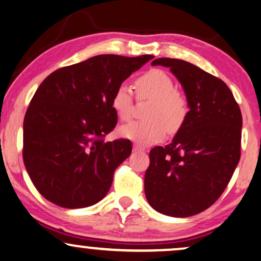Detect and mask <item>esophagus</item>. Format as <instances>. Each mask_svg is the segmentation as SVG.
Segmentation results:
<instances>
[{
  "label": "esophagus",
  "mask_w": 261,
  "mask_h": 261,
  "mask_svg": "<svg viewBox=\"0 0 261 261\" xmlns=\"http://www.w3.org/2000/svg\"><path fill=\"white\" fill-rule=\"evenodd\" d=\"M133 151H134V152H142V151H145V148L141 147V146L134 145V146H133Z\"/></svg>",
  "instance_id": "1"
}]
</instances>
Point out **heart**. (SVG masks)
I'll use <instances>...</instances> for the list:
<instances>
[{
  "label": "heart",
  "instance_id": "heart-1",
  "mask_svg": "<svg viewBox=\"0 0 261 261\" xmlns=\"http://www.w3.org/2000/svg\"><path fill=\"white\" fill-rule=\"evenodd\" d=\"M139 99L152 101L146 114L149 120L134 121L122 126L119 134L139 145H152L163 140L166 130L176 134L187 122L190 105L187 95L174 88V82L165 71L152 69L135 81ZM112 107L121 121H128L133 113V92L129 85L120 84L114 91Z\"/></svg>",
  "mask_w": 261,
  "mask_h": 261
}]
</instances>
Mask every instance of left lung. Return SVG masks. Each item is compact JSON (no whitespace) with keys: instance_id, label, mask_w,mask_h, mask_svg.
Returning a JSON list of instances; mask_svg holds the SVG:
<instances>
[{"instance_id":"left-lung-1","label":"left lung","mask_w":261,"mask_h":261,"mask_svg":"<svg viewBox=\"0 0 261 261\" xmlns=\"http://www.w3.org/2000/svg\"><path fill=\"white\" fill-rule=\"evenodd\" d=\"M183 85L190 110L173 141L149 152L145 194L164 215L188 217L208 209L227 188L241 155L242 116L222 80L180 59L158 58Z\"/></svg>"}]
</instances>
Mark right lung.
Instances as JSON below:
<instances>
[{"instance_id":"add662e5","label":"right lung","mask_w":261,"mask_h":261,"mask_svg":"<svg viewBox=\"0 0 261 261\" xmlns=\"http://www.w3.org/2000/svg\"><path fill=\"white\" fill-rule=\"evenodd\" d=\"M153 56L99 55L56 70L35 91L23 120V163L53 204L90 206L108 194L127 139L105 141L117 123L114 91Z\"/></svg>"}]
</instances>
